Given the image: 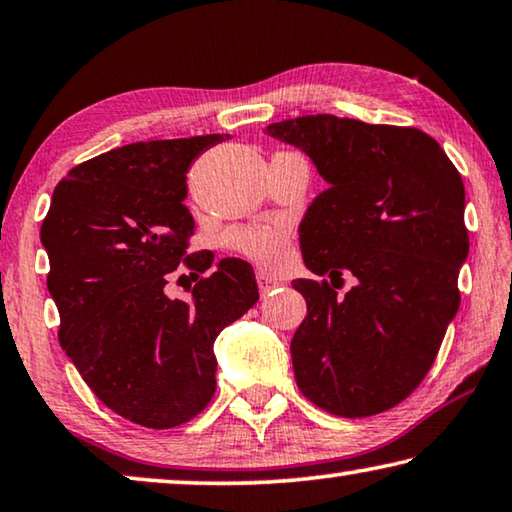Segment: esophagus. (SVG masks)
Masks as SVG:
<instances>
[{
  "instance_id": "esophagus-1",
  "label": "esophagus",
  "mask_w": 512,
  "mask_h": 512,
  "mask_svg": "<svg viewBox=\"0 0 512 512\" xmlns=\"http://www.w3.org/2000/svg\"><path fill=\"white\" fill-rule=\"evenodd\" d=\"M257 287H259V294L269 296L275 287H280V282L266 273H257Z\"/></svg>"
}]
</instances>
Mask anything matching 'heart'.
<instances>
[{
  "label": "heart",
  "instance_id": "1",
  "mask_svg": "<svg viewBox=\"0 0 512 512\" xmlns=\"http://www.w3.org/2000/svg\"><path fill=\"white\" fill-rule=\"evenodd\" d=\"M289 227L275 223L239 225L227 232V246L234 253L253 259L262 266H278L289 255Z\"/></svg>",
  "mask_w": 512,
  "mask_h": 512
}]
</instances>
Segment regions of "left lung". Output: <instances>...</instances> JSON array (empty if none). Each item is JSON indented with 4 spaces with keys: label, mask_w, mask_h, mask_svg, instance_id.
I'll return each instance as SVG.
<instances>
[{
    "label": "left lung",
    "mask_w": 512,
    "mask_h": 512,
    "mask_svg": "<svg viewBox=\"0 0 512 512\" xmlns=\"http://www.w3.org/2000/svg\"><path fill=\"white\" fill-rule=\"evenodd\" d=\"M266 134L310 154L328 182L300 225V248L332 285L291 282L307 300L291 339L296 385L330 415H378L421 385L458 312L469 253L462 177L417 127L319 113ZM344 272L356 287L342 297Z\"/></svg>",
    "instance_id": "8db88e82"
}]
</instances>
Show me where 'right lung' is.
I'll return each mask as SVG.
<instances>
[{"mask_svg":"<svg viewBox=\"0 0 512 512\" xmlns=\"http://www.w3.org/2000/svg\"><path fill=\"white\" fill-rule=\"evenodd\" d=\"M225 139L141 141L88 159L56 184L40 227L61 348L109 410L154 431L207 408L218 332L259 298L250 264L221 259L202 276L214 255L189 253L186 173ZM180 268L199 278L191 301L163 291Z\"/></svg>","mask_w":512,"mask_h":512,"instance_id":"right-lung-1","label":"right lung"}]
</instances>
